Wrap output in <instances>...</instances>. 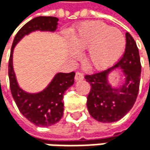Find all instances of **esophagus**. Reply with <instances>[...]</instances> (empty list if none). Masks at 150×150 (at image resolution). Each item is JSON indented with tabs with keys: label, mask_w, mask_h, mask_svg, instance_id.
<instances>
[{
	"label": "esophagus",
	"mask_w": 150,
	"mask_h": 150,
	"mask_svg": "<svg viewBox=\"0 0 150 150\" xmlns=\"http://www.w3.org/2000/svg\"><path fill=\"white\" fill-rule=\"evenodd\" d=\"M84 79V76H83V74H82L81 72H77L76 73V75H75V79H76V81H79V80H82Z\"/></svg>",
	"instance_id": "esophagus-1"
}]
</instances>
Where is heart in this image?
Masks as SVG:
<instances>
[{
  "instance_id": "heart-1",
  "label": "heart",
  "mask_w": 150,
  "mask_h": 150,
  "mask_svg": "<svg viewBox=\"0 0 150 150\" xmlns=\"http://www.w3.org/2000/svg\"><path fill=\"white\" fill-rule=\"evenodd\" d=\"M72 46L79 51L88 49L86 62L93 69L105 70L113 65L122 55L125 38L116 28H110L100 21L81 24L71 37ZM78 56V52H73Z\"/></svg>"
}]
</instances>
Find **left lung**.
Instances as JSON below:
<instances>
[{
    "label": "left lung",
    "instance_id": "obj_1",
    "mask_svg": "<svg viewBox=\"0 0 150 150\" xmlns=\"http://www.w3.org/2000/svg\"><path fill=\"white\" fill-rule=\"evenodd\" d=\"M125 35V52L113 68L85 76L91 86L87 100L88 110L94 119L101 122L122 119L132 108L139 93L141 72L139 49L128 32ZM116 68L122 69L125 82L114 88L108 82V75Z\"/></svg>",
    "mask_w": 150,
    "mask_h": 150
}]
</instances>
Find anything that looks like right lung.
Returning <instances> with one entry per match:
<instances>
[{
  "label": "right lung",
  "instance_id": "add662e5",
  "mask_svg": "<svg viewBox=\"0 0 150 150\" xmlns=\"http://www.w3.org/2000/svg\"><path fill=\"white\" fill-rule=\"evenodd\" d=\"M58 20L55 17H36L28 21L17 33L9 60L10 87L13 99L20 113L29 122L40 127L51 126L62 119L63 115V94L73 85L75 72H59L43 91L28 93L20 88L18 84L13 69L12 54L15 45L26 35L36 30L54 32L57 28Z\"/></svg>",
  "mask_w": 150,
  "mask_h": 150
}]
</instances>
